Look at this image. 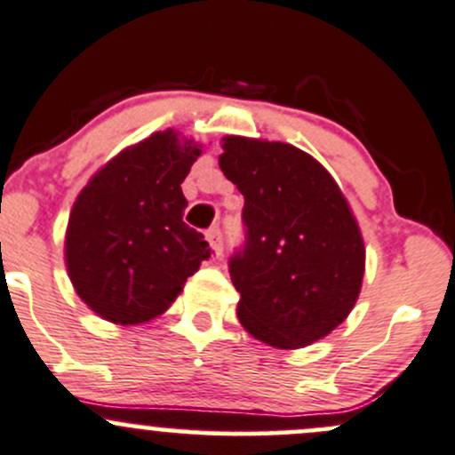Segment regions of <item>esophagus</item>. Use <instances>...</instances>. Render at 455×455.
I'll use <instances>...</instances> for the list:
<instances>
[{
	"label": "esophagus",
	"instance_id": "34e87169",
	"mask_svg": "<svg viewBox=\"0 0 455 455\" xmlns=\"http://www.w3.org/2000/svg\"><path fill=\"white\" fill-rule=\"evenodd\" d=\"M207 240H209V243H212V248H213V255H215V257H222V231H220L218 227L209 228V233H207Z\"/></svg>",
	"mask_w": 455,
	"mask_h": 455
}]
</instances>
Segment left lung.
<instances>
[{
    "label": "left lung",
    "mask_w": 455,
    "mask_h": 455,
    "mask_svg": "<svg viewBox=\"0 0 455 455\" xmlns=\"http://www.w3.org/2000/svg\"><path fill=\"white\" fill-rule=\"evenodd\" d=\"M220 170L243 196V243L228 257L237 318L276 348L307 347L347 318L364 242L336 180L281 141L227 137Z\"/></svg>",
    "instance_id": "8db88e82"
}]
</instances>
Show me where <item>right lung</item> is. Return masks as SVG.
<instances>
[{"label": "right lung", "instance_id": "1", "mask_svg": "<svg viewBox=\"0 0 455 455\" xmlns=\"http://www.w3.org/2000/svg\"><path fill=\"white\" fill-rule=\"evenodd\" d=\"M200 150L155 132L108 161L69 215L65 261L80 299L102 318L137 324L164 314L188 276L212 257L183 222L180 183Z\"/></svg>", "mask_w": 455, "mask_h": 455}]
</instances>
